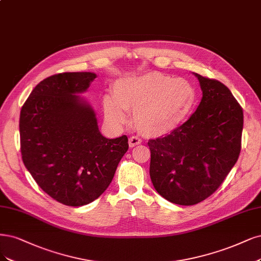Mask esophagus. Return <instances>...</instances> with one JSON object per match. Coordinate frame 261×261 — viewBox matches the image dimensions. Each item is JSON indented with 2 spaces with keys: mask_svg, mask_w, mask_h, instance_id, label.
Here are the masks:
<instances>
[{
  "mask_svg": "<svg viewBox=\"0 0 261 261\" xmlns=\"http://www.w3.org/2000/svg\"><path fill=\"white\" fill-rule=\"evenodd\" d=\"M140 143H141V140H140L138 137H136V136H133V137H130V138H129V140H128V145H129V147H130V148H133V147H136V146L140 145Z\"/></svg>",
  "mask_w": 261,
  "mask_h": 261,
  "instance_id": "1",
  "label": "esophagus"
}]
</instances>
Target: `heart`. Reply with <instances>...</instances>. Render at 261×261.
Wrapping results in <instances>:
<instances>
[{"label": "heart", "mask_w": 261, "mask_h": 261, "mask_svg": "<svg viewBox=\"0 0 261 261\" xmlns=\"http://www.w3.org/2000/svg\"><path fill=\"white\" fill-rule=\"evenodd\" d=\"M196 99V89L188 80L150 72L116 81L113 96L103 97L102 109L114 126L126 124V112H133L135 128L145 137L161 138L188 120Z\"/></svg>", "instance_id": "obj_1"}]
</instances>
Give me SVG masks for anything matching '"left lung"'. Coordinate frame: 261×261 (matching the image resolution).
Returning a JSON list of instances; mask_svg holds the SVG:
<instances>
[{
	"instance_id": "8db88e82",
	"label": "left lung",
	"mask_w": 261,
	"mask_h": 261,
	"mask_svg": "<svg viewBox=\"0 0 261 261\" xmlns=\"http://www.w3.org/2000/svg\"><path fill=\"white\" fill-rule=\"evenodd\" d=\"M202 89L195 112L174 133L151 139L150 178L158 193L178 205L207 199L234 166L243 110L219 81L194 73Z\"/></svg>"
}]
</instances>
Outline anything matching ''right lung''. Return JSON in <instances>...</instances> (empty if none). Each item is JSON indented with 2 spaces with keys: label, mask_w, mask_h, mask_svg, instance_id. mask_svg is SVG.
Wrapping results in <instances>:
<instances>
[{
  "label": "right lung",
  "mask_w": 261,
  "mask_h": 261,
  "mask_svg": "<svg viewBox=\"0 0 261 261\" xmlns=\"http://www.w3.org/2000/svg\"><path fill=\"white\" fill-rule=\"evenodd\" d=\"M94 72L43 80L21 108L19 132L25 168L44 192L68 206L98 199L111 184L128 139L102 136L85 93Z\"/></svg>",
  "instance_id": "add662e5"
}]
</instances>
